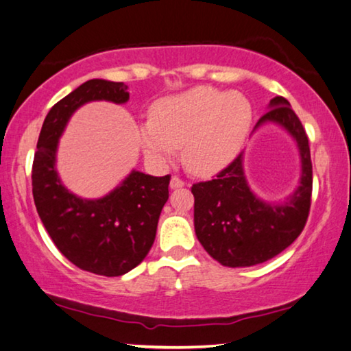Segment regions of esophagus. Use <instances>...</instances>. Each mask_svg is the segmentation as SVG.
Segmentation results:
<instances>
[{
  "label": "esophagus",
  "instance_id": "esophagus-1",
  "mask_svg": "<svg viewBox=\"0 0 351 351\" xmlns=\"http://www.w3.org/2000/svg\"><path fill=\"white\" fill-rule=\"evenodd\" d=\"M181 187H184V181H181L180 178L173 176L170 180V189H181Z\"/></svg>",
  "mask_w": 351,
  "mask_h": 351
}]
</instances>
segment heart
<instances>
[{
	"instance_id": "obj_1",
	"label": "heart",
	"mask_w": 351,
	"mask_h": 351,
	"mask_svg": "<svg viewBox=\"0 0 351 351\" xmlns=\"http://www.w3.org/2000/svg\"><path fill=\"white\" fill-rule=\"evenodd\" d=\"M252 119V106L241 93L195 86L156 102L149 121L138 128V140L153 164L170 162L181 146L186 169L211 176L237 158Z\"/></svg>"
}]
</instances>
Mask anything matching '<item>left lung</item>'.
<instances>
[{"instance_id": "obj_1", "label": "left lung", "mask_w": 351, "mask_h": 351, "mask_svg": "<svg viewBox=\"0 0 351 351\" xmlns=\"http://www.w3.org/2000/svg\"><path fill=\"white\" fill-rule=\"evenodd\" d=\"M276 124L295 140L301 173L298 187L284 200L268 202L250 189L241 153L216 180L192 186L193 227L198 241L214 260L230 268L254 266L276 257L300 237L312 195L309 140L290 102L276 96L255 124Z\"/></svg>"}]
</instances>
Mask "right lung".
Wrapping results in <instances>:
<instances>
[{"label":"right lung","mask_w":351,"mask_h":351,"mask_svg":"<svg viewBox=\"0 0 351 351\" xmlns=\"http://www.w3.org/2000/svg\"><path fill=\"white\" fill-rule=\"evenodd\" d=\"M96 101L125 104L128 85L93 78L50 108L34 154L33 197L47 233L67 260L83 271L117 277L148 255L169 200L170 175L132 170L101 198H83L67 189L56 170L60 138L72 114Z\"/></svg>","instance_id":"add662e5"}]
</instances>
